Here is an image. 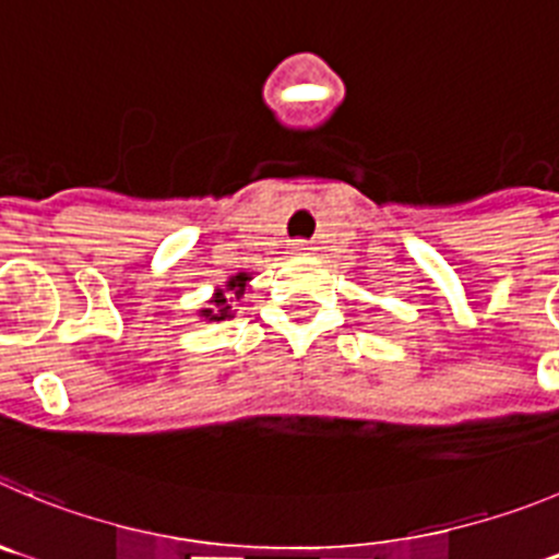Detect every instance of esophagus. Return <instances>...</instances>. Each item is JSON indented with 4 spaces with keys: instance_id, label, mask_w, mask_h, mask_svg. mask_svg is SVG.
I'll use <instances>...</instances> for the list:
<instances>
[{
    "instance_id": "1",
    "label": "esophagus",
    "mask_w": 559,
    "mask_h": 559,
    "mask_svg": "<svg viewBox=\"0 0 559 559\" xmlns=\"http://www.w3.org/2000/svg\"><path fill=\"white\" fill-rule=\"evenodd\" d=\"M292 250H295L297 255H309L314 248H311V242H306V239H295V242H292Z\"/></svg>"
}]
</instances>
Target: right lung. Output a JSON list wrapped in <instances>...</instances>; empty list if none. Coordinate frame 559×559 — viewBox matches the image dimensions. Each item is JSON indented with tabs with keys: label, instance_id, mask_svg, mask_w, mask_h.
<instances>
[{
	"label": "right lung",
	"instance_id": "obj_1",
	"mask_svg": "<svg viewBox=\"0 0 559 559\" xmlns=\"http://www.w3.org/2000/svg\"><path fill=\"white\" fill-rule=\"evenodd\" d=\"M250 278L253 275L248 273H237V275H228V281L223 286H215L212 297L206 300L203 309H198V317L206 322H221L228 320L234 314V304H237L239 297L250 289Z\"/></svg>",
	"mask_w": 559,
	"mask_h": 559
}]
</instances>
